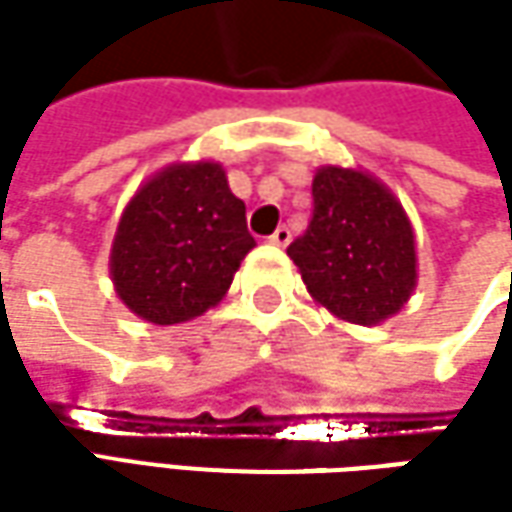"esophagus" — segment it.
Returning <instances> with one entry per match:
<instances>
[{"mask_svg":"<svg viewBox=\"0 0 512 512\" xmlns=\"http://www.w3.org/2000/svg\"><path fill=\"white\" fill-rule=\"evenodd\" d=\"M290 239H293V236H290V227L279 225V227H276V233L270 236V245L287 247V245H290Z\"/></svg>","mask_w":512,"mask_h":512,"instance_id":"34e87169","label":"esophagus"}]
</instances>
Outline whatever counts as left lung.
<instances>
[{"mask_svg": "<svg viewBox=\"0 0 512 512\" xmlns=\"http://www.w3.org/2000/svg\"><path fill=\"white\" fill-rule=\"evenodd\" d=\"M287 256L313 302L350 325L393 319L419 282L410 216L362 168L322 165L313 173V219Z\"/></svg>", "mask_w": 512, "mask_h": 512, "instance_id": "1", "label": "left lung"}]
</instances>
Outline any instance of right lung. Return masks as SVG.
Returning <instances> with one entry per match:
<instances>
[{"mask_svg":"<svg viewBox=\"0 0 512 512\" xmlns=\"http://www.w3.org/2000/svg\"><path fill=\"white\" fill-rule=\"evenodd\" d=\"M256 239L213 159L173 162L130 196L110 245V282L150 325H182L225 299Z\"/></svg>","mask_w":512,"mask_h":512,"instance_id":"right-lung-1","label":"right lung"}]
</instances>
